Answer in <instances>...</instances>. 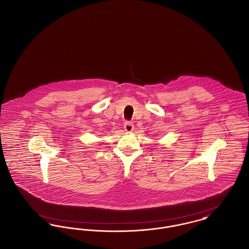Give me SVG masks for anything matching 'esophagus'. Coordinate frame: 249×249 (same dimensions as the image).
<instances>
[{
    "label": "esophagus",
    "instance_id": "34e87169",
    "mask_svg": "<svg viewBox=\"0 0 249 249\" xmlns=\"http://www.w3.org/2000/svg\"><path fill=\"white\" fill-rule=\"evenodd\" d=\"M124 129H125V131H126V132H131L133 131L134 126H133V124H132V122H130V121H126V122L124 123Z\"/></svg>",
    "mask_w": 249,
    "mask_h": 249
}]
</instances>
